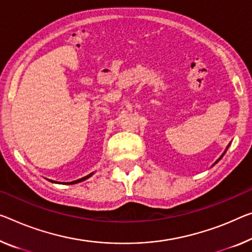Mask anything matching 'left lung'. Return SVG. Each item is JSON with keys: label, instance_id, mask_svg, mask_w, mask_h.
<instances>
[{"label": "left lung", "instance_id": "8db88e82", "mask_svg": "<svg viewBox=\"0 0 252 252\" xmlns=\"http://www.w3.org/2000/svg\"><path fill=\"white\" fill-rule=\"evenodd\" d=\"M230 145H231V143H229V145H227V146H226V149H225V150H224V152L222 153V156H220V158H218V160H216V161L214 162V163H213V165H215V164H216V163H218V162H219V161L220 160V158H223V156H224V154H225V153H226V151H227V149H229V146H230ZM213 165H212V166H213Z\"/></svg>", "mask_w": 252, "mask_h": 252}]
</instances>
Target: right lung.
I'll use <instances>...</instances> for the list:
<instances>
[{
    "instance_id": "right-lung-1",
    "label": "right lung",
    "mask_w": 252,
    "mask_h": 252,
    "mask_svg": "<svg viewBox=\"0 0 252 252\" xmlns=\"http://www.w3.org/2000/svg\"><path fill=\"white\" fill-rule=\"evenodd\" d=\"M94 172H91V173H89L88 176H86V177H83V178H81V179H77V180H74V181H71V183H63V184H65V185H73V184H77V183H81V181H84V180H87V179H89V178H90L92 175H94ZM49 180V179H48ZM49 181H52V183H56V184H60V183H57V181H54V180H49Z\"/></svg>"
}]
</instances>
